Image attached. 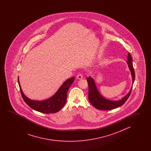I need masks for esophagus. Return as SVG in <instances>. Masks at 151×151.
I'll list each match as a JSON object with an SVG mask.
<instances>
[{
    "instance_id": "1",
    "label": "esophagus",
    "mask_w": 151,
    "mask_h": 151,
    "mask_svg": "<svg viewBox=\"0 0 151 151\" xmlns=\"http://www.w3.org/2000/svg\"><path fill=\"white\" fill-rule=\"evenodd\" d=\"M83 78V74H81V73H79L77 76V78L78 79H81Z\"/></svg>"
}]
</instances>
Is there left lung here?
<instances>
[{
  "instance_id": "8db88e82",
  "label": "left lung",
  "mask_w": 151,
  "mask_h": 151,
  "mask_svg": "<svg viewBox=\"0 0 151 151\" xmlns=\"http://www.w3.org/2000/svg\"><path fill=\"white\" fill-rule=\"evenodd\" d=\"M127 63L128 64L129 69L131 72L133 81L132 83L133 84L135 79V72L132 64V58L129 53L127 56ZM87 81L88 85V99L90 100V102L96 109L100 110H111L122 106L128 99L132 90V86L128 94L122 99L117 101H113L106 99L100 94L98 90H97L96 83L93 78L91 77L87 78Z\"/></svg>"
}]
</instances>
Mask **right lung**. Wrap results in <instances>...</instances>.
<instances>
[{
    "label": "right lung",
    "instance_id": "1",
    "mask_svg": "<svg viewBox=\"0 0 151 151\" xmlns=\"http://www.w3.org/2000/svg\"><path fill=\"white\" fill-rule=\"evenodd\" d=\"M74 80V77L66 80L55 95L50 98L42 101H35L29 99L24 95L20 85L19 78L18 79L20 93L24 101L32 109L46 114L57 112L64 106L67 99L68 90Z\"/></svg>",
    "mask_w": 151,
    "mask_h": 151
}]
</instances>
